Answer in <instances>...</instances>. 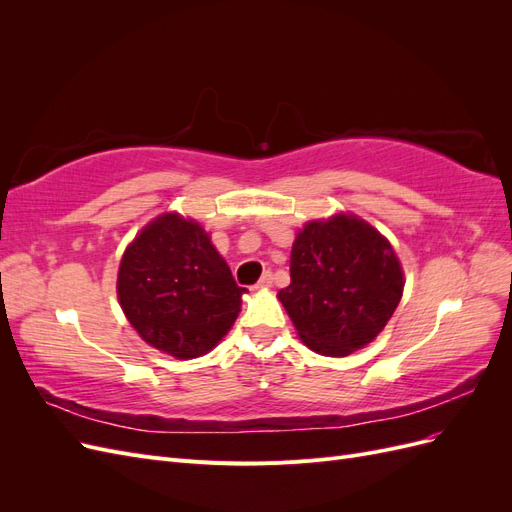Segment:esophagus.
<instances>
[{
	"label": "esophagus",
	"instance_id": "34e87169",
	"mask_svg": "<svg viewBox=\"0 0 512 512\" xmlns=\"http://www.w3.org/2000/svg\"><path fill=\"white\" fill-rule=\"evenodd\" d=\"M271 284H273V273H271V271H265V273H262L260 280H258L256 288H269Z\"/></svg>",
	"mask_w": 512,
	"mask_h": 512
}]
</instances>
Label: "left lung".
I'll return each mask as SVG.
<instances>
[{
	"instance_id": "8db88e82",
	"label": "left lung",
	"mask_w": 512,
	"mask_h": 512,
	"mask_svg": "<svg viewBox=\"0 0 512 512\" xmlns=\"http://www.w3.org/2000/svg\"><path fill=\"white\" fill-rule=\"evenodd\" d=\"M404 284L391 243L365 220L337 213L303 226L290 252V286L277 299L305 346L348 356L386 327Z\"/></svg>"
}]
</instances>
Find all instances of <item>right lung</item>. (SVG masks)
Instances as JSON below:
<instances>
[{
  "label": "right lung",
  "instance_id": "1",
  "mask_svg": "<svg viewBox=\"0 0 512 512\" xmlns=\"http://www.w3.org/2000/svg\"><path fill=\"white\" fill-rule=\"evenodd\" d=\"M205 228L179 213L149 222L123 252L117 297L136 333L175 359H196L222 342L241 294Z\"/></svg>",
  "mask_w": 512,
  "mask_h": 512
}]
</instances>
